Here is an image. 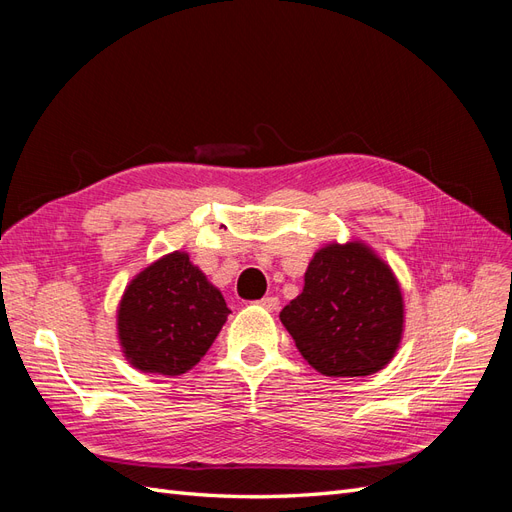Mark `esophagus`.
<instances>
[{
	"label": "esophagus",
	"mask_w": 512,
	"mask_h": 512,
	"mask_svg": "<svg viewBox=\"0 0 512 512\" xmlns=\"http://www.w3.org/2000/svg\"><path fill=\"white\" fill-rule=\"evenodd\" d=\"M260 307L269 309V312H273V309H277V305H280V301H277V297H262L260 301H256Z\"/></svg>",
	"instance_id": "esophagus-1"
}]
</instances>
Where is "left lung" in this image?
<instances>
[{"label": "left lung", "mask_w": 512, "mask_h": 512, "mask_svg": "<svg viewBox=\"0 0 512 512\" xmlns=\"http://www.w3.org/2000/svg\"><path fill=\"white\" fill-rule=\"evenodd\" d=\"M280 320L303 359L324 376L376 374L393 359L404 303L391 269L361 243L316 252L305 286Z\"/></svg>", "instance_id": "1"}]
</instances>
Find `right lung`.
Segmentation results:
<instances>
[{
    "instance_id": "right-lung-1",
    "label": "right lung",
    "mask_w": 512,
    "mask_h": 512,
    "mask_svg": "<svg viewBox=\"0 0 512 512\" xmlns=\"http://www.w3.org/2000/svg\"><path fill=\"white\" fill-rule=\"evenodd\" d=\"M228 314L222 292L188 254L175 252L128 286L119 305V339L134 367L179 376L203 359Z\"/></svg>"
}]
</instances>
